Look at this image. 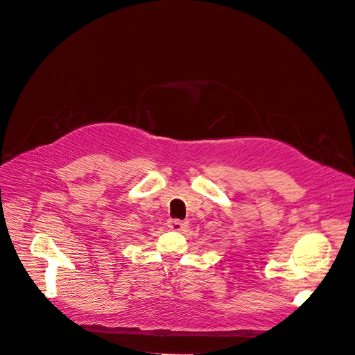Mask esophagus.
<instances>
[{"label": "esophagus", "mask_w": 355, "mask_h": 355, "mask_svg": "<svg viewBox=\"0 0 355 355\" xmlns=\"http://www.w3.org/2000/svg\"><path fill=\"white\" fill-rule=\"evenodd\" d=\"M168 227L174 231H181L182 228L187 227V221H182V220H174V218H170L168 220Z\"/></svg>", "instance_id": "1"}]
</instances>
